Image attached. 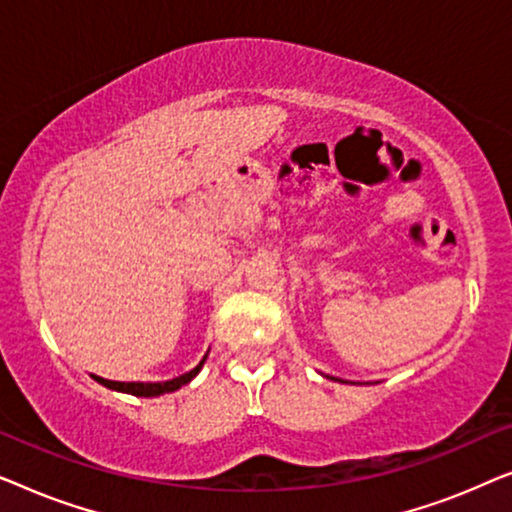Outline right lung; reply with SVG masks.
I'll return each mask as SVG.
<instances>
[{
	"label": "right lung",
	"instance_id": "right-lung-1",
	"mask_svg": "<svg viewBox=\"0 0 512 512\" xmlns=\"http://www.w3.org/2000/svg\"><path fill=\"white\" fill-rule=\"evenodd\" d=\"M205 359H207V356H205ZM205 359H202L198 366L191 370V373L174 377V380H170V382H114V380H104V377H97V375H93V377L100 384H104V387L123 391V394H132V396H160V394H170V391H177L179 387H184V384L191 382L193 377L200 373V368H202V363H205Z\"/></svg>",
	"mask_w": 512,
	"mask_h": 512
}]
</instances>
